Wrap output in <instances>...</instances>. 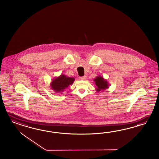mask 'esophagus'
Segmentation results:
<instances>
[{
  "instance_id": "esophagus-1",
  "label": "esophagus",
  "mask_w": 159,
  "mask_h": 159,
  "mask_svg": "<svg viewBox=\"0 0 159 159\" xmlns=\"http://www.w3.org/2000/svg\"><path fill=\"white\" fill-rule=\"evenodd\" d=\"M79 79L82 80H84L86 79V76H82V77H79Z\"/></svg>"
}]
</instances>
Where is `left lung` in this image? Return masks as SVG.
I'll use <instances>...</instances> for the list:
<instances>
[{
	"label": "left lung",
	"mask_w": 159,
	"mask_h": 159,
	"mask_svg": "<svg viewBox=\"0 0 159 159\" xmlns=\"http://www.w3.org/2000/svg\"><path fill=\"white\" fill-rule=\"evenodd\" d=\"M94 82L95 83V84L96 86L97 92H100L101 91H103L107 89H108L109 87V83L107 82V80L105 79L103 77L101 76H97L94 79Z\"/></svg>",
	"instance_id": "left-lung-1"
}]
</instances>
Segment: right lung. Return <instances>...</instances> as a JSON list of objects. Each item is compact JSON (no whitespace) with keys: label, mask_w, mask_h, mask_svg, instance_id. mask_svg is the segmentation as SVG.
<instances>
[{"label":"right lung","mask_w":159,"mask_h":159,"mask_svg":"<svg viewBox=\"0 0 159 159\" xmlns=\"http://www.w3.org/2000/svg\"><path fill=\"white\" fill-rule=\"evenodd\" d=\"M75 81V78L67 77L66 75L62 74L59 76L54 78L51 83V87L55 93H61L65 90L67 87L72 84Z\"/></svg>","instance_id":"right-lung-1"}]
</instances>
